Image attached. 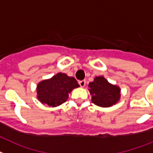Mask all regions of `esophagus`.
I'll return each instance as SVG.
<instances>
[{"mask_svg": "<svg viewBox=\"0 0 153 153\" xmlns=\"http://www.w3.org/2000/svg\"><path fill=\"white\" fill-rule=\"evenodd\" d=\"M79 85H80L81 87H84V86L85 85V80L79 81Z\"/></svg>", "mask_w": 153, "mask_h": 153, "instance_id": "1", "label": "esophagus"}]
</instances>
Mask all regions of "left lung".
I'll use <instances>...</instances> for the list:
<instances>
[{
  "mask_svg": "<svg viewBox=\"0 0 153 153\" xmlns=\"http://www.w3.org/2000/svg\"><path fill=\"white\" fill-rule=\"evenodd\" d=\"M89 87L92 102L97 106L109 108L120 100V88L108 82L104 76L95 77L94 81L89 83Z\"/></svg>",
  "mask_w": 153,
  "mask_h": 153,
  "instance_id": "left-lung-1",
  "label": "left lung"
}]
</instances>
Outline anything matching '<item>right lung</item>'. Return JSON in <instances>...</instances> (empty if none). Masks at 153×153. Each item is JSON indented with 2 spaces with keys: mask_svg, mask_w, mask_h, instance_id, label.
<instances>
[{
  "mask_svg": "<svg viewBox=\"0 0 153 153\" xmlns=\"http://www.w3.org/2000/svg\"><path fill=\"white\" fill-rule=\"evenodd\" d=\"M79 85L74 77L64 73H57L48 79L41 81L37 85V98L42 104L54 108L68 100L71 92Z\"/></svg>",
  "mask_w": 153,
  "mask_h": 153,
  "instance_id": "right-lung-1",
  "label": "right lung"
}]
</instances>
